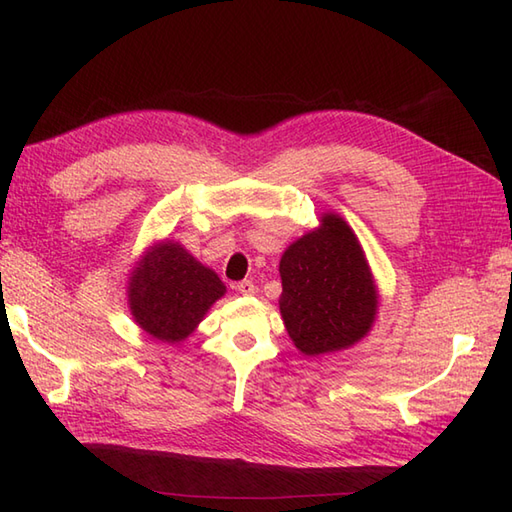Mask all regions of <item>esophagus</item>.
Here are the masks:
<instances>
[{
    "instance_id": "esophagus-1",
    "label": "esophagus",
    "mask_w": 512,
    "mask_h": 512,
    "mask_svg": "<svg viewBox=\"0 0 512 512\" xmlns=\"http://www.w3.org/2000/svg\"><path fill=\"white\" fill-rule=\"evenodd\" d=\"M235 290L239 292V295H255L257 286L250 279H244V281H239V284L235 286Z\"/></svg>"
}]
</instances>
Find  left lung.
<instances>
[{
    "label": "left lung",
    "mask_w": 512,
    "mask_h": 512,
    "mask_svg": "<svg viewBox=\"0 0 512 512\" xmlns=\"http://www.w3.org/2000/svg\"><path fill=\"white\" fill-rule=\"evenodd\" d=\"M281 319L306 356L352 347L372 328L378 295L358 237L341 215L325 213L321 226L281 255Z\"/></svg>",
    "instance_id": "8db88e82"
}]
</instances>
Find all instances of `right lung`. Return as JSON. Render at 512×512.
Wrapping results in <instances>:
<instances>
[{
	"instance_id": "add662e5",
	"label": "right lung",
	"mask_w": 512,
	"mask_h": 512,
	"mask_svg": "<svg viewBox=\"0 0 512 512\" xmlns=\"http://www.w3.org/2000/svg\"><path fill=\"white\" fill-rule=\"evenodd\" d=\"M226 286L178 242L151 246L129 277L127 297L134 321L165 343H180L198 328Z\"/></svg>"
}]
</instances>
